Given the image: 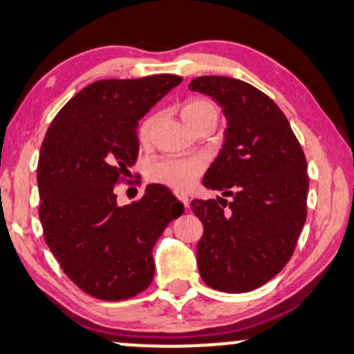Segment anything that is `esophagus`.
Segmentation results:
<instances>
[{
	"label": "esophagus",
	"mask_w": 354,
	"mask_h": 354,
	"mask_svg": "<svg viewBox=\"0 0 354 354\" xmlns=\"http://www.w3.org/2000/svg\"><path fill=\"white\" fill-rule=\"evenodd\" d=\"M174 196H176V198L180 199L183 204H185V207H187V205H189V198H187V196L183 191H174Z\"/></svg>",
	"instance_id": "34e87169"
}]
</instances>
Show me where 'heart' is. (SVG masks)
I'll return each instance as SVG.
<instances>
[{
	"mask_svg": "<svg viewBox=\"0 0 354 354\" xmlns=\"http://www.w3.org/2000/svg\"><path fill=\"white\" fill-rule=\"evenodd\" d=\"M218 115V109L216 102L207 100V97H189L183 102L181 118L191 131H194L198 125L205 120H214L216 122ZM156 122V115H147L138 125L137 137L140 144H147L151 137ZM205 163L199 156H189V158H174V156H165V158L156 160L151 163L149 169L150 178L156 183H162L174 189H187L194 185L201 174L204 173Z\"/></svg>",
	"mask_w": 354,
	"mask_h": 354,
	"instance_id": "b5f03b06",
	"label": "heart"
}]
</instances>
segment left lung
I'll return each mask as SVG.
<instances>
[{"mask_svg":"<svg viewBox=\"0 0 354 354\" xmlns=\"http://www.w3.org/2000/svg\"><path fill=\"white\" fill-rule=\"evenodd\" d=\"M223 107L225 142L203 185L232 201L194 199L204 225L198 243L203 281L222 292H248L292 257L307 218L306 155L279 106L252 84L229 77L189 83Z\"/></svg>","mask_w":354,"mask_h":354,"instance_id":"8db88e82","label":"left lung"}]
</instances>
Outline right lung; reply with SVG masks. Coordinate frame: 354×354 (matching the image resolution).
I'll return each mask as SVG.
<instances>
[{"mask_svg":"<svg viewBox=\"0 0 354 354\" xmlns=\"http://www.w3.org/2000/svg\"><path fill=\"white\" fill-rule=\"evenodd\" d=\"M181 82L176 75L100 80L58 111L44 137L37 165L44 239L65 274L101 301L149 288L151 248L185 212L162 185L127 205L115 194L137 162L138 119Z\"/></svg>","mask_w":354,"mask_h":354,"instance_id":"1","label":"right lung"}]
</instances>
